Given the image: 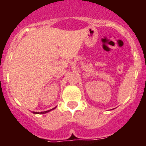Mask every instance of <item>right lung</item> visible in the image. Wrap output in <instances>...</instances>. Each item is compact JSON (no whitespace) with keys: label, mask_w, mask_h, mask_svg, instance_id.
<instances>
[{"label":"right lung","mask_w":146,"mask_h":146,"mask_svg":"<svg viewBox=\"0 0 146 146\" xmlns=\"http://www.w3.org/2000/svg\"><path fill=\"white\" fill-rule=\"evenodd\" d=\"M56 108V107H55ZM55 108H52V109L51 110H47V111H44V112H33V113H34V114H45V113H48V112H50L51 110H52L55 109Z\"/></svg>","instance_id":"add662e5"}]
</instances>
